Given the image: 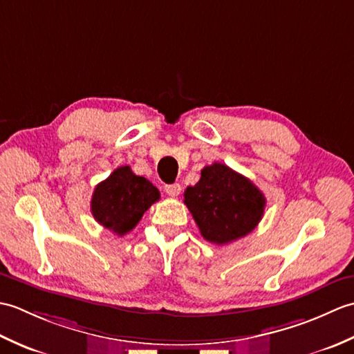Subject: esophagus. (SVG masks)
<instances>
[{
  "label": "esophagus",
  "mask_w": 354,
  "mask_h": 354,
  "mask_svg": "<svg viewBox=\"0 0 354 354\" xmlns=\"http://www.w3.org/2000/svg\"><path fill=\"white\" fill-rule=\"evenodd\" d=\"M164 190H165V193L169 194V196H171V198H176V196H179V193H181V185L179 184H169V185H165L164 187Z\"/></svg>",
  "instance_id": "esophagus-1"
}]
</instances>
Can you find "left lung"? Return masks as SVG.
<instances>
[{"label":"left lung","mask_w":354,"mask_h":354,"mask_svg":"<svg viewBox=\"0 0 354 354\" xmlns=\"http://www.w3.org/2000/svg\"><path fill=\"white\" fill-rule=\"evenodd\" d=\"M184 202L202 237L227 245L257 227L266 198L250 179L228 165L214 162L202 169L196 185L187 187Z\"/></svg>","instance_id":"1"}]
</instances>
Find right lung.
Instances as JSON below:
<instances>
[{
  "label": "right lung",
  "mask_w": 354,
  "mask_h": 354,
  "mask_svg": "<svg viewBox=\"0 0 354 354\" xmlns=\"http://www.w3.org/2000/svg\"><path fill=\"white\" fill-rule=\"evenodd\" d=\"M160 192L146 178L137 176L129 165L118 167L94 189L91 213L104 228L124 236L132 231Z\"/></svg>",
  "instance_id": "add662e5"
}]
</instances>
